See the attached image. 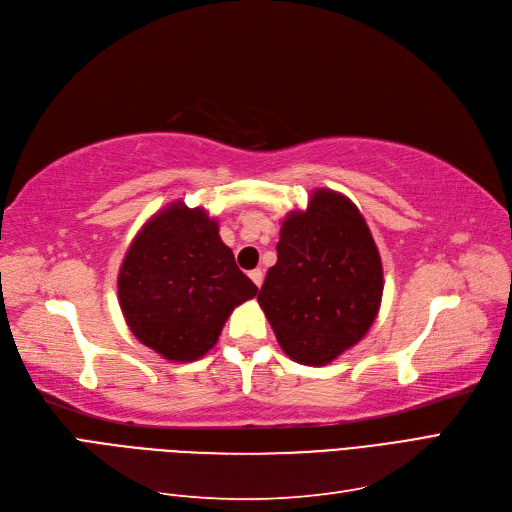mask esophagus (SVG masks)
<instances>
[{
	"label": "esophagus",
	"mask_w": 512,
	"mask_h": 512,
	"mask_svg": "<svg viewBox=\"0 0 512 512\" xmlns=\"http://www.w3.org/2000/svg\"><path fill=\"white\" fill-rule=\"evenodd\" d=\"M249 276H251V280L255 282L257 287H261V282H263V272H261L259 268H257V270H251V272H249Z\"/></svg>",
	"instance_id": "obj_1"
}]
</instances>
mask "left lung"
Instances as JSON below:
<instances>
[{"instance_id":"obj_1","label":"left lung","mask_w":512,"mask_h":512,"mask_svg":"<svg viewBox=\"0 0 512 512\" xmlns=\"http://www.w3.org/2000/svg\"><path fill=\"white\" fill-rule=\"evenodd\" d=\"M278 261L257 295L280 348L320 367L361 342L380 312L384 270L365 217L333 189L280 227Z\"/></svg>"}]
</instances>
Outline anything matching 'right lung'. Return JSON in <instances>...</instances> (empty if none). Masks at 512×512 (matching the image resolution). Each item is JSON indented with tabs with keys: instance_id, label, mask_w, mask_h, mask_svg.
Instances as JSON below:
<instances>
[{
	"instance_id": "1",
	"label": "right lung",
	"mask_w": 512,
	"mask_h": 512,
	"mask_svg": "<svg viewBox=\"0 0 512 512\" xmlns=\"http://www.w3.org/2000/svg\"><path fill=\"white\" fill-rule=\"evenodd\" d=\"M257 295L217 219L183 202L164 206L130 242L118 274L120 308L141 344L175 363L211 350L227 316Z\"/></svg>"
}]
</instances>
